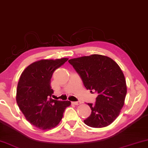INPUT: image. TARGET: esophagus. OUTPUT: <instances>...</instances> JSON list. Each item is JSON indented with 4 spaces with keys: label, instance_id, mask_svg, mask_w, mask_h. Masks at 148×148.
<instances>
[{
    "label": "esophagus",
    "instance_id": "obj_1",
    "mask_svg": "<svg viewBox=\"0 0 148 148\" xmlns=\"http://www.w3.org/2000/svg\"><path fill=\"white\" fill-rule=\"evenodd\" d=\"M72 103L75 105V106H78V105H80L81 103V101H73V102H72Z\"/></svg>",
    "mask_w": 148,
    "mask_h": 148
}]
</instances>
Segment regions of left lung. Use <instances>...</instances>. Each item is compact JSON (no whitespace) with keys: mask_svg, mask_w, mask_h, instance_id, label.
<instances>
[{"mask_svg":"<svg viewBox=\"0 0 148 148\" xmlns=\"http://www.w3.org/2000/svg\"><path fill=\"white\" fill-rule=\"evenodd\" d=\"M87 89L97 92L91 113L84 123L91 127H106L118 117L126 93L125 79L119 66L110 57L94 54L69 60Z\"/></svg>","mask_w":148,"mask_h":148,"instance_id":"left-lung-1","label":"left lung"}]
</instances>
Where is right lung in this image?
I'll use <instances>...</instances> for the list:
<instances>
[{
  "mask_svg": "<svg viewBox=\"0 0 148 148\" xmlns=\"http://www.w3.org/2000/svg\"><path fill=\"white\" fill-rule=\"evenodd\" d=\"M67 58L41 59L31 63L19 79L16 99L27 120L40 130H50L58 125L69 101L51 98L53 90L51 79L53 72L63 65Z\"/></svg>",
  "mask_w": 148,
  "mask_h": 148,
  "instance_id": "obj_1",
  "label": "right lung"
}]
</instances>
